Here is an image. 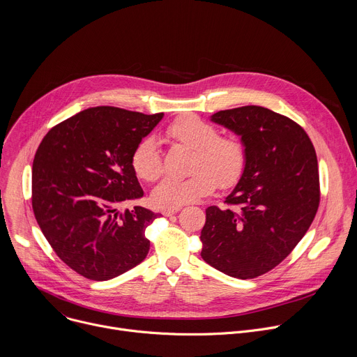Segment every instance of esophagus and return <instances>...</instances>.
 Masks as SVG:
<instances>
[{
	"label": "esophagus",
	"mask_w": 357,
	"mask_h": 357,
	"mask_svg": "<svg viewBox=\"0 0 357 357\" xmlns=\"http://www.w3.org/2000/svg\"><path fill=\"white\" fill-rule=\"evenodd\" d=\"M179 211H181V208H165V209H162V215L164 216H172V215L178 213Z\"/></svg>",
	"instance_id": "obj_1"
}]
</instances>
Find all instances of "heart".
Masks as SVG:
<instances>
[{
	"instance_id": "b5f03b06",
	"label": "heart",
	"mask_w": 357,
	"mask_h": 357,
	"mask_svg": "<svg viewBox=\"0 0 357 357\" xmlns=\"http://www.w3.org/2000/svg\"><path fill=\"white\" fill-rule=\"evenodd\" d=\"M164 138L172 145L192 149L189 171L185 179H164L152 190V202L160 208H181L209 195L216 188L234 185L243 175L247 151L243 139L234 134H219L212 123L195 114L176 117L164 130ZM131 167L145 181H157L164 171L158 144L154 138H142L132 149Z\"/></svg>"
}]
</instances>
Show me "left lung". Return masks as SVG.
I'll use <instances>...</instances> for the list:
<instances>
[{
	"label": "left lung",
	"instance_id": "obj_1",
	"mask_svg": "<svg viewBox=\"0 0 357 357\" xmlns=\"http://www.w3.org/2000/svg\"><path fill=\"white\" fill-rule=\"evenodd\" d=\"M212 121L241 137L244 172L226 197L209 206L200 231V256L240 280L277 267L308 231L319 206L315 148L291 119L260 106L222 110Z\"/></svg>",
	"mask_w": 357,
	"mask_h": 357
}]
</instances>
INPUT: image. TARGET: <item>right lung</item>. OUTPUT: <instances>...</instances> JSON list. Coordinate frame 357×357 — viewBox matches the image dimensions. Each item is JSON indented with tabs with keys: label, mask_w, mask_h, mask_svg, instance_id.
I'll return each instance as SVG.
<instances>
[{
	"label": "right lung",
	"mask_w": 357,
	"mask_h": 357,
	"mask_svg": "<svg viewBox=\"0 0 357 357\" xmlns=\"http://www.w3.org/2000/svg\"><path fill=\"white\" fill-rule=\"evenodd\" d=\"M162 117L90 107L50 128L36 149L35 219L56 256L89 280H112L146 257L145 229L160 213L119 208L144 195L131 154Z\"/></svg>",
	"instance_id": "add662e5"
}]
</instances>
